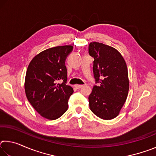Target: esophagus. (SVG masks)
<instances>
[{"label":"esophagus","instance_id":"34e87169","mask_svg":"<svg viewBox=\"0 0 156 156\" xmlns=\"http://www.w3.org/2000/svg\"><path fill=\"white\" fill-rule=\"evenodd\" d=\"M83 87V84H76V85H74V87L76 88V89H80Z\"/></svg>","mask_w":156,"mask_h":156}]
</instances>
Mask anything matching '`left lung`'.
Listing matches in <instances>:
<instances>
[{
    "instance_id": "1",
    "label": "left lung",
    "mask_w": 156,
    "mask_h": 156,
    "mask_svg": "<svg viewBox=\"0 0 156 156\" xmlns=\"http://www.w3.org/2000/svg\"><path fill=\"white\" fill-rule=\"evenodd\" d=\"M89 54L94 58L96 83L89 96L91 112L103 120L115 118L125 104L129 82L126 62L119 51L103 43L92 42Z\"/></svg>"
}]
</instances>
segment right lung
<instances>
[{
  "label": "right lung",
  "mask_w": 156,
  "mask_h": 156,
  "mask_svg": "<svg viewBox=\"0 0 156 156\" xmlns=\"http://www.w3.org/2000/svg\"><path fill=\"white\" fill-rule=\"evenodd\" d=\"M73 48L65 45L47 49L34 57L28 66L26 96L36 112L47 119L56 120L68 109V100L73 89L66 84L65 63Z\"/></svg>",
  "instance_id": "1"
}]
</instances>
